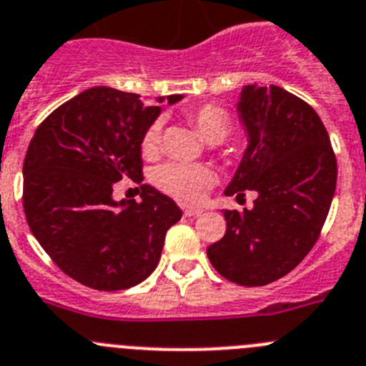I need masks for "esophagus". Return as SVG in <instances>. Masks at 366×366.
<instances>
[{
  "mask_svg": "<svg viewBox=\"0 0 366 366\" xmlns=\"http://www.w3.org/2000/svg\"><path fill=\"white\" fill-rule=\"evenodd\" d=\"M203 212V209H183V214H185L187 217H192V216H199V214Z\"/></svg>",
  "mask_w": 366,
  "mask_h": 366,
  "instance_id": "esophagus-1",
  "label": "esophagus"
}]
</instances>
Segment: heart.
<instances>
[{
	"label": "heart",
	"instance_id": "obj_1",
	"mask_svg": "<svg viewBox=\"0 0 366 366\" xmlns=\"http://www.w3.org/2000/svg\"><path fill=\"white\" fill-rule=\"evenodd\" d=\"M187 119L194 125L207 143H219L230 132V116L219 105L194 107L187 112ZM161 125L152 123L142 136V154L145 157H154L159 150ZM152 183L156 189L167 196L174 197L179 203H197L203 194L212 187L214 172L205 165H185V163H167L154 170Z\"/></svg>",
	"mask_w": 366,
	"mask_h": 366
}]
</instances>
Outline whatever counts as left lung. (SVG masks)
I'll return each mask as SVG.
<instances>
[{
    "label": "left lung",
    "instance_id": "obj_1",
    "mask_svg": "<svg viewBox=\"0 0 366 366\" xmlns=\"http://www.w3.org/2000/svg\"><path fill=\"white\" fill-rule=\"evenodd\" d=\"M249 147L227 196L256 194L250 210H224L227 232L207 249L224 280L263 287L303 261L336 192L337 161L316 110L276 85H247L237 103Z\"/></svg>",
    "mask_w": 366,
    "mask_h": 366
}]
</instances>
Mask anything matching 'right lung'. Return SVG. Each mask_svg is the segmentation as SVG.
Listing matches in <instances>:
<instances>
[{
    "mask_svg": "<svg viewBox=\"0 0 366 366\" xmlns=\"http://www.w3.org/2000/svg\"><path fill=\"white\" fill-rule=\"evenodd\" d=\"M159 112L139 94L94 86L49 114L30 142L26 223L50 259L85 287L112 292L142 283L159 263L167 230L181 219L179 207L149 185L139 187L142 201L112 197L123 177L143 181L139 143Z\"/></svg>",
    "mask_w": 366,
    "mask_h": 366,
    "instance_id": "add662e5",
    "label": "right lung"
}]
</instances>
